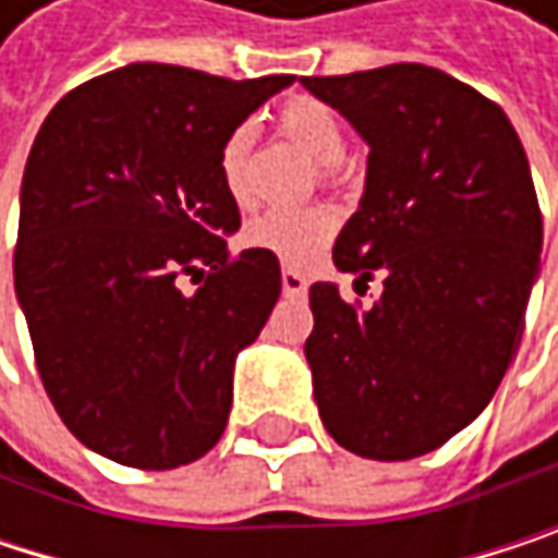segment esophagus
I'll use <instances>...</instances> for the list:
<instances>
[{"instance_id": "1", "label": "esophagus", "mask_w": 558, "mask_h": 558, "mask_svg": "<svg viewBox=\"0 0 558 558\" xmlns=\"http://www.w3.org/2000/svg\"><path fill=\"white\" fill-rule=\"evenodd\" d=\"M280 287H283L287 296H303L306 293V278L300 271H293V268H283L280 271Z\"/></svg>"}]
</instances>
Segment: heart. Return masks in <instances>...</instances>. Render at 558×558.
Returning a JSON list of instances; mask_svg holds the SVG:
<instances>
[{"label":"heart","mask_w":558,"mask_h":558,"mask_svg":"<svg viewBox=\"0 0 558 558\" xmlns=\"http://www.w3.org/2000/svg\"><path fill=\"white\" fill-rule=\"evenodd\" d=\"M278 129L283 132V138H290L303 155H310L323 168H332L345 158V132L339 116L313 96H293L290 102H283L278 112ZM252 142H255V129L242 122L226 135L219 148V177L232 199H245V168H248ZM332 232H336V216L323 206L268 209L245 226V242L252 248L271 252L287 265H306L326 248Z\"/></svg>","instance_id":"b5f03b06"}]
</instances>
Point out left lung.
<instances>
[{"mask_svg": "<svg viewBox=\"0 0 558 558\" xmlns=\"http://www.w3.org/2000/svg\"><path fill=\"white\" fill-rule=\"evenodd\" d=\"M368 145L365 193L332 262L372 310L319 280L303 345L329 436L378 462L439 449L495 397L539 278L543 216L501 106L423 63L300 76Z\"/></svg>", "mask_w": 558, "mask_h": 558, "instance_id": "left-lung-1", "label": "left lung"}]
</instances>
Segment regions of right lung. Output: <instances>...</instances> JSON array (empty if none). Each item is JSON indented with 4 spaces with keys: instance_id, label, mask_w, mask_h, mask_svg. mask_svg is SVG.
<instances>
[{
    "instance_id": "right-lung-1",
    "label": "right lung",
    "mask_w": 558,
    "mask_h": 558,
    "mask_svg": "<svg viewBox=\"0 0 558 558\" xmlns=\"http://www.w3.org/2000/svg\"><path fill=\"white\" fill-rule=\"evenodd\" d=\"M290 83L129 63L45 119L19 193L15 296L45 390L86 449L165 472L219 442L235 359L280 296L271 252L229 255L239 206L219 148Z\"/></svg>"
}]
</instances>
